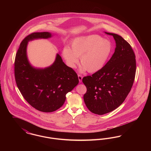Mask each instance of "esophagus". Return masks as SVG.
I'll return each mask as SVG.
<instances>
[{
  "label": "esophagus",
  "mask_w": 151,
  "mask_h": 151,
  "mask_svg": "<svg viewBox=\"0 0 151 151\" xmlns=\"http://www.w3.org/2000/svg\"><path fill=\"white\" fill-rule=\"evenodd\" d=\"M78 78H79V82L81 83L82 81V79H83V76L80 75H78Z\"/></svg>",
  "instance_id": "1"
}]
</instances>
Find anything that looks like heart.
<instances>
[{
    "label": "heart",
    "instance_id": "heart-1",
    "mask_svg": "<svg viewBox=\"0 0 151 151\" xmlns=\"http://www.w3.org/2000/svg\"><path fill=\"white\" fill-rule=\"evenodd\" d=\"M71 49L65 46L63 55L67 64L75 68L79 63V58L82 66L81 72L88 71L95 73L102 70L110 57L113 45L110 41L98 35L78 37L72 40Z\"/></svg>",
    "mask_w": 151,
    "mask_h": 151
}]
</instances>
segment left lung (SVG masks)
Instances as JSON below:
<instances>
[{"label":"left lung","mask_w":151,"mask_h":151,"mask_svg":"<svg viewBox=\"0 0 151 151\" xmlns=\"http://www.w3.org/2000/svg\"><path fill=\"white\" fill-rule=\"evenodd\" d=\"M113 36L115 51L104 67L83 79L87 91L84 101L94 114L103 115L119 107L131 89L136 73V59L131 46L121 36Z\"/></svg>","instance_id":"obj_1"}]
</instances>
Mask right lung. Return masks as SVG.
Here are the masks:
<instances>
[{"label":"right lung","instance_id":"obj_1","mask_svg":"<svg viewBox=\"0 0 151 151\" xmlns=\"http://www.w3.org/2000/svg\"><path fill=\"white\" fill-rule=\"evenodd\" d=\"M50 32H36L27 36L20 43L14 60L16 83L22 96L37 110L52 112L62 107L65 95L79 83L76 73L63 62L57 54L52 65L36 68L30 65L27 57L28 42L36 39H47Z\"/></svg>","mask_w":151,"mask_h":151}]
</instances>
